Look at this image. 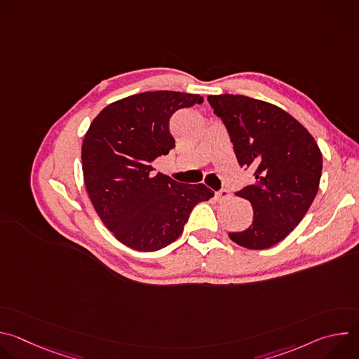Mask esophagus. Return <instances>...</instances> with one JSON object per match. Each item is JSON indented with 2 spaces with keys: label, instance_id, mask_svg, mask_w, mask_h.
<instances>
[{
  "label": "esophagus",
  "instance_id": "obj_1",
  "mask_svg": "<svg viewBox=\"0 0 359 359\" xmlns=\"http://www.w3.org/2000/svg\"><path fill=\"white\" fill-rule=\"evenodd\" d=\"M216 197H217L219 200H226V198L230 197V191L226 190V189H222V190H219V191L216 193Z\"/></svg>",
  "mask_w": 359,
  "mask_h": 359
}]
</instances>
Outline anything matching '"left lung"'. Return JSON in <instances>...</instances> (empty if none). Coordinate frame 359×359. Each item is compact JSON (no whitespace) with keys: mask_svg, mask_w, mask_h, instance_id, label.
<instances>
[{"mask_svg":"<svg viewBox=\"0 0 359 359\" xmlns=\"http://www.w3.org/2000/svg\"><path fill=\"white\" fill-rule=\"evenodd\" d=\"M208 100L229 132L238 165L255 179L236 191L251 203L252 223L229 237L245 248H270L298 226L316 198L321 150L298 121L269 102L229 93Z\"/></svg>","mask_w":359,"mask_h":359,"instance_id":"obj_1","label":"left lung"}]
</instances>
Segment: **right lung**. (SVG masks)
<instances>
[{
  "instance_id": "right-lung-1",
  "label": "right lung",
  "mask_w": 359,
  "mask_h": 359,
  "mask_svg": "<svg viewBox=\"0 0 359 359\" xmlns=\"http://www.w3.org/2000/svg\"><path fill=\"white\" fill-rule=\"evenodd\" d=\"M201 102L193 93L143 92L114 102L90 123L81 156L85 187L100 220L125 245H169L196 204L215 196L208 186L179 183L151 168L175 147L172 115Z\"/></svg>"
}]
</instances>
